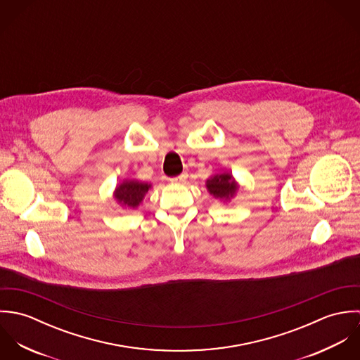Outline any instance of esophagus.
Segmentation results:
<instances>
[{
	"instance_id": "esophagus-1",
	"label": "esophagus",
	"mask_w": 360,
	"mask_h": 360,
	"mask_svg": "<svg viewBox=\"0 0 360 360\" xmlns=\"http://www.w3.org/2000/svg\"><path fill=\"white\" fill-rule=\"evenodd\" d=\"M187 173H181L180 176H177V177H173V179H170V183H183V181H186V179H187Z\"/></svg>"
}]
</instances>
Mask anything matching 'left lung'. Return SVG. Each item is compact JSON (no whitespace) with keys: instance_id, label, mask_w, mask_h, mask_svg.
Returning <instances> with one entry per match:
<instances>
[{"instance_id":"1","label":"left lung","mask_w":360,"mask_h":360,"mask_svg":"<svg viewBox=\"0 0 360 360\" xmlns=\"http://www.w3.org/2000/svg\"><path fill=\"white\" fill-rule=\"evenodd\" d=\"M206 188L214 198L230 201L236 195L238 184L230 173H220L206 180Z\"/></svg>"}]
</instances>
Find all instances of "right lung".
Wrapping results in <instances>:
<instances>
[{
  "instance_id": "right-lung-1",
  "label": "right lung",
  "mask_w": 360,
  "mask_h": 360,
  "mask_svg": "<svg viewBox=\"0 0 360 360\" xmlns=\"http://www.w3.org/2000/svg\"><path fill=\"white\" fill-rule=\"evenodd\" d=\"M151 188V184L139 180H124L115 190V200L117 204L130 209H136L143 202L144 195Z\"/></svg>"
}]
</instances>
